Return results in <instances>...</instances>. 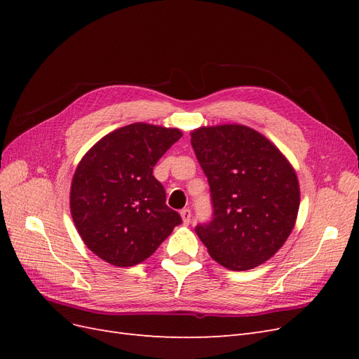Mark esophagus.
<instances>
[{"label": "esophagus", "mask_w": 359, "mask_h": 359, "mask_svg": "<svg viewBox=\"0 0 359 359\" xmlns=\"http://www.w3.org/2000/svg\"><path fill=\"white\" fill-rule=\"evenodd\" d=\"M181 219H182L184 224H189L191 222V211L189 208L181 210Z\"/></svg>", "instance_id": "obj_1"}]
</instances>
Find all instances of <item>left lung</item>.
Segmentation results:
<instances>
[{"label": "left lung", "instance_id": "obj_1", "mask_svg": "<svg viewBox=\"0 0 359 359\" xmlns=\"http://www.w3.org/2000/svg\"><path fill=\"white\" fill-rule=\"evenodd\" d=\"M191 147L208 178L212 219L194 227L210 256L232 271L273 257L297 222L299 184L287 158L256 130L201 127Z\"/></svg>", "mask_w": 359, "mask_h": 359}]
</instances>
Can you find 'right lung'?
Returning a JSON list of instances; mask_svg holds the SVG:
<instances>
[{"mask_svg":"<svg viewBox=\"0 0 359 359\" xmlns=\"http://www.w3.org/2000/svg\"><path fill=\"white\" fill-rule=\"evenodd\" d=\"M181 136L178 128L135 123L102 137L79 161L70 189L72 217L85 245L107 264L144 262L181 224L153 175Z\"/></svg>","mask_w":359,"mask_h":359,"instance_id":"1","label":"right lung"}]
</instances>
